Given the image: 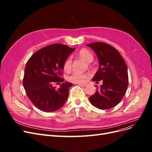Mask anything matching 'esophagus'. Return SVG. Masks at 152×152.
Here are the masks:
<instances>
[{
    "label": "esophagus",
    "mask_w": 152,
    "mask_h": 152,
    "mask_svg": "<svg viewBox=\"0 0 152 152\" xmlns=\"http://www.w3.org/2000/svg\"><path fill=\"white\" fill-rule=\"evenodd\" d=\"M78 86H82V87H85V86H87V84H78Z\"/></svg>",
    "instance_id": "obj_1"
}]
</instances>
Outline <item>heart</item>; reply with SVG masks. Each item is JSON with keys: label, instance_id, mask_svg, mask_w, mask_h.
Segmentation results:
<instances>
[{"label": "heart", "instance_id": "1", "mask_svg": "<svg viewBox=\"0 0 152 152\" xmlns=\"http://www.w3.org/2000/svg\"><path fill=\"white\" fill-rule=\"evenodd\" d=\"M77 56L79 58L83 59L87 63H91L93 60L94 56L93 54L89 50L86 49H80L77 53ZM72 60L71 58H68L63 64V70L65 72H70L72 70ZM89 75L88 73H73L70 76L67 77V80L75 84H82L84 83L86 80L88 79Z\"/></svg>", "mask_w": 152, "mask_h": 152}]
</instances>
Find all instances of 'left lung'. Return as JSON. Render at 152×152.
Segmentation results:
<instances>
[{
	"instance_id": "left-lung-1",
	"label": "left lung",
	"mask_w": 152,
	"mask_h": 152,
	"mask_svg": "<svg viewBox=\"0 0 152 152\" xmlns=\"http://www.w3.org/2000/svg\"><path fill=\"white\" fill-rule=\"evenodd\" d=\"M98 56L99 66L93 77L94 82L101 80L103 84L89 97L92 104L101 110L114 107L120 103L128 87L127 67L120 53L112 45L96 42L87 44Z\"/></svg>"
}]
</instances>
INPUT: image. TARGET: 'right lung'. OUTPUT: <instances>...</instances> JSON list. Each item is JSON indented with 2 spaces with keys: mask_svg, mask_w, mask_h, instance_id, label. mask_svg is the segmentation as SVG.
Masks as SVG:
<instances>
[{
  "mask_svg": "<svg viewBox=\"0 0 152 152\" xmlns=\"http://www.w3.org/2000/svg\"><path fill=\"white\" fill-rule=\"evenodd\" d=\"M74 50L66 45L54 44L39 49L27 61L23 84L27 96L38 109L54 112L65 103L73 84L64 82L58 89L53 84L64 81L63 64Z\"/></svg>",
  "mask_w": 152,
  "mask_h": 152,
  "instance_id": "add662e5",
  "label": "right lung"
}]
</instances>
